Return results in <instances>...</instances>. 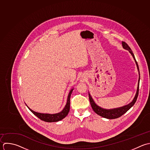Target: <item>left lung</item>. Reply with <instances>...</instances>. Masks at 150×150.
<instances>
[{"instance_id": "left-lung-1", "label": "left lung", "mask_w": 150, "mask_h": 150, "mask_svg": "<svg viewBox=\"0 0 150 150\" xmlns=\"http://www.w3.org/2000/svg\"><path fill=\"white\" fill-rule=\"evenodd\" d=\"M122 46L123 48L127 51H129V52L131 54L132 57H133L136 64L137 65V68L139 71V81H138V86H137V89L136 91V93L135 95V96L134 99H133L132 102H131L129 104L123 106L120 108H114V109H103L99 106H98L93 100L92 97L91 96L90 93L89 92V98L90 100V103L91 105V106L93 110V111L99 115L100 116H102L104 118L108 119H117L122 116L123 115H124L125 113H126L136 103L138 95H139V83H140V71H139V68L138 64L136 60L134 54L133 53L132 50L130 48V47L125 42L122 41Z\"/></svg>"}]
</instances>
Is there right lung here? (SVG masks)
<instances>
[{
  "instance_id": "obj_1",
  "label": "right lung",
  "mask_w": 150,
  "mask_h": 150,
  "mask_svg": "<svg viewBox=\"0 0 150 150\" xmlns=\"http://www.w3.org/2000/svg\"><path fill=\"white\" fill-rule=\"evenodd\" d=\"M74 88H72L71 89V91L69 92L67 103L64 107V108L61 110L60 112L55 113V114H50V113H41L36 112L31 109H30L27 105V107L28 108V109L37 117H38L40 120L46 122H57L58 121H60L64 119L68 114L70 109V97L72 94V92L73 91ZM26 105V104H25Z\"/></svg>"
}]
</instances>
